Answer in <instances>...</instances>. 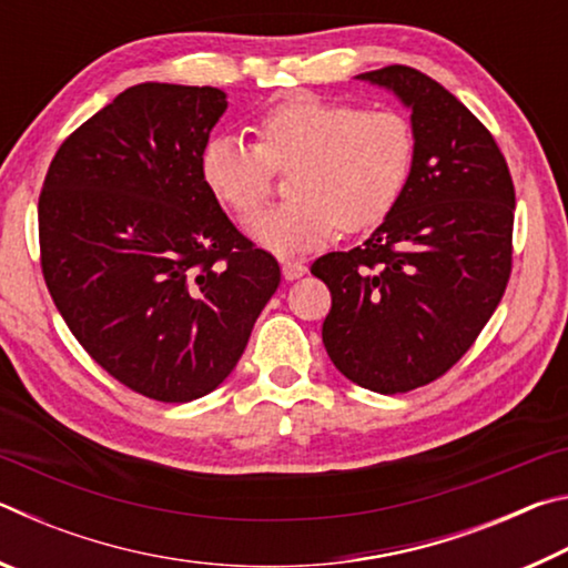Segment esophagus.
Returning a JSON list of instances; mask_svg holds the SVG:
<instances>
[{"instance_id": "34e87169", "label": "esophagus", "mask_w": 568, "mask_h": 568, "mask_svg": "<svg viewBox=\"0 0 568 568\" xmlns=\"http://www.w3.org/2000/svg\"><path fill=\"white\" fill-rule=\"evenodd\" d=\"M283 277L285 281H297V277H303L307 273V267L297 261H283Z\"/></svg>"}]
</instances>
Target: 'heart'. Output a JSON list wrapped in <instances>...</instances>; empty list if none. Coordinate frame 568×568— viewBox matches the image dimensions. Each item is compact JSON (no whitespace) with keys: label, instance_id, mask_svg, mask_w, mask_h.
Listing matches in <instances>:
<instances>
[{"label":"heart","instance_id":"obj_1","mask_svg":"<svg viewBox=\"0 0 568 568\" xmlns=\"http://www.w3.org/2000/svg\"><path fill=\"white\" fill-rule=\"evenodd\" d=\"M413 130L390 110L318 94H295L257 120V142L233 132L213 134L200 155L203 180L235 215L263 205L273 168L291 170V200L247 223L263 247L297 255L323 245L338 227L368 230L386 217L408 185Z\"/></svg>","mask_w":568,"mask_h":568}]
</instances>
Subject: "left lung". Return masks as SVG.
<instances>
[{
	"mask_svg": "<svg viewBox=\"0 0 568 568\" xmlns=\"http://www.w3.org/2000/svg\"><path fill=\"white\" fill-rule=\"evenodd\" d=\"M355 80L410 110V178L363 245L318 257L311 273L333 295L323 323L333 365L393 396L444 376L501 303L516 195L491 132L436 80L403 64Z\"/></svg>",
	"mask_w": 568,
	"mask_h": 568,
	"instance_id": "8db88e82",
	"label": "left lung"
}]
</instances>
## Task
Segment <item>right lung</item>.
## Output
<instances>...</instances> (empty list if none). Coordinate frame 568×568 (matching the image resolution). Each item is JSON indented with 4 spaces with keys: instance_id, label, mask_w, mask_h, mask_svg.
Listing matches in <instances>:
<instances>
[{
    "instance_id": "add662e5",
    "label": "right lung",
    "mask_w": 568,
    "mask_h": 568,
    "mask_svg": "<svg viewBox=\"0 0 568 568\" xmlns=\"http://www.w3.org/2000/svg\"><path fill=\"white\" fill-rule=\"evenodd\" d=\"M217 88L145 82L57 150L40 195L42 273L94 363L162 403L223 383L281 285L200 170Z\"/></svg>"
}]
</instances>
